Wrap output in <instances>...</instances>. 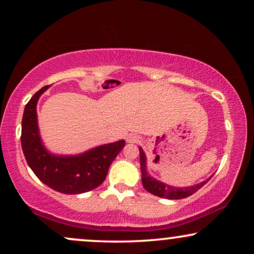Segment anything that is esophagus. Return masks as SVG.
Returning <instances> with one entry per match:
<instances>
[{
  "instance_id": "1",
  "label": "esophagus",
  "mask_w": 254,
  "mask_h": 254,
  "mask_svg": "<svg viewBox=\"0 0 254 254\" xmlns=\"http://www.w3.org/2000/svg\"><path fill=\"white\" fill-rule=\"evenodd\" d=\"M126 141L128 143H136V142L140 141V137L137 136V135H134V134H129L128 136L126 137Z\"/></svg>"
}]
</instances>
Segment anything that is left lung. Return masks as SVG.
<instances>
[{"mask_svg": "<svg viewBox=\"0 0 254 254\" xmlns=\"http://www.w3.org/2000/svg\"><path fill=\"white\" fill-rule=\"evenodd\" d=\"M138 150H140L142 185H143L144 190H147L149 193L154 194L156 196L165 197V199H170V200L184 199V197L192 195V194L195 193L196 190H199L201 187H202L204 184L209 180V179L204 180L202 183L196 184V185H193V186H189V187H176V186H171V185H168V184L159 182V180L149 175L147 170V156H145L143 149L138 147Z\"/></svg>", "mask_w": 254, "mask_h": 254, "instance_id": "1", "label": "left lung"}]
</instances>
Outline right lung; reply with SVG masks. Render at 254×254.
Instances as JSON below:
<instances>
[{
	"label": "right lung",
	"mask_w": 254,
	"mask_h": 254,
	"mask_svg": "<svg viewBox=\"0 0 254 254\" xmlns=\"http://www.w3.org/2000/svg\"><path fill=\"white\" fill-rule=\"evenodd\" d=\"M50 88L44 86L26 104L22 120V149L27 164L38 178L64 194L92 190L105 180L110 165L125 147V140L102 144L78 155H57L47 150L38 126L37 104Z\"/></svg>",
	"instance_id": "1"
}]
</instances>
